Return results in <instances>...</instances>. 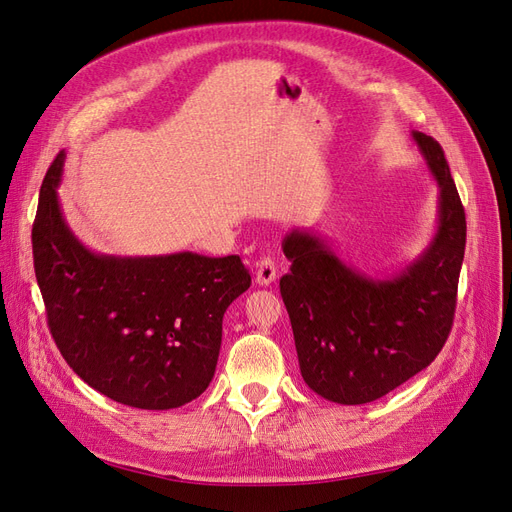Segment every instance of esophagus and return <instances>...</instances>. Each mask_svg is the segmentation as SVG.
I'll list each match as a JSON object with an SVG mask.
<instances>
[{"label": "esophagus", "instance_id": "esophagus-1", "mask_svg": "<svg viewBox=\"0 0 512 512\" xmlns=\"http://www.w3.org/2000/svg\"><path fill=\"white\" fill-rule=\"evenodd\" d=\"M275 277H277L275 260L269 258V256L260 258L258 265H256V284L258 286H271L275 282Z\"/></svg>", "mask_w": 512, "mask_h": 512}]
</instances>
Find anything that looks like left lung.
I'll use <instances>...</instances> for the list:
<instances>
[{
	"label": "left lung",
	"instance_id": "8db88e82",
	"mask_svg": "<svg viewBox=\"0 0 512 512\" xmlns=\"http://www.w3.org/2000/svg\"><path fill=\"white\" fill-rule=\"evenodd\" d=\"M412 138L440 196L436 235L404 271L369 277L309 230L282 241L292 267L280 292L301 376L335 404L359 406L391 393L436 359L453 327L466 213L440 143L416 130Z\"/></svg>",
	"mask_w": 512,
	"mask_h": 512
}]
</instances>
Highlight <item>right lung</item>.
Returning a JSON list of instances; mask_svg holds the SVG:
<instances>
[{
  "mask_svg": "<svg viewBox=\"0 0 512 512\" xmlns=\"http://www.w3.org/2000/svg\"><path fill=\"white\" fill-rule=\"evenodd\" d=\"M59 151L40 188L34 269L55 344L91 389L141 410L205 393L228 305L252 284L239 256L96 254L61 213Z\"/></svg>",
  "mask_w": 512,
  "mask_h": 512,
  "instance_id": "1",
  "label": "right lung"
}]
</instances>
